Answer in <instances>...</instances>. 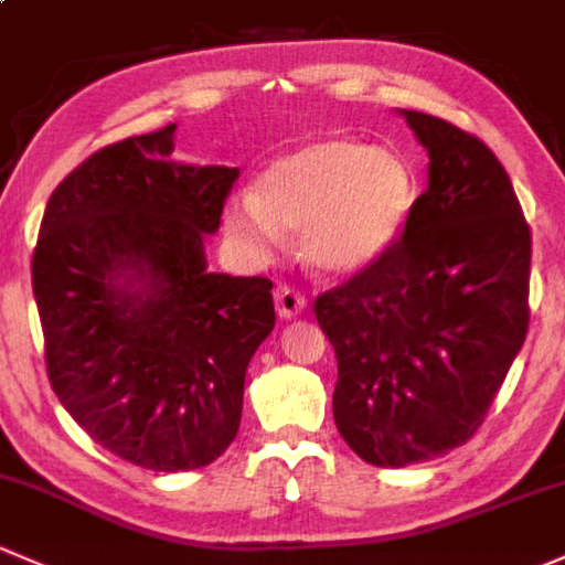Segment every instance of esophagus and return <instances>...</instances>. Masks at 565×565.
Masks as SVG:
<instances>
[{
	"label": "esophagus",
	"mask_w": 565,
	"mask_h": 565,
	"mask_svg": "<svg viewBox=\"0 0 565 565\" xmlns=\"http://www.w3.org/2000/svg\"><path fill=\"white\" fill-rule=\"evenodd\" d=\"M275 305H277V315H280L282 320H290V318H296V315L305 312L307 299H305V294H299V290L290 288V285H277Z\"/></svg>",
	"instance_id": "34e87169"
}]
</instances>
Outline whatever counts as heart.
<instances>
[{
	"label": "heart",
	"mask_w": 565,
	"mask_h": 565,
	"mask_svg": "<svg viewBox=\"0 0 565 565\" xmlns=\"http://www.w3.org/2000/svg\"><path fill=\"white\" fill-rule=\"evenodd\" d=\"M412 204L415 178L402 156L353 139H320L269 163L258 196H234L226 232L253 258H269L282 228L299 232L312 269L353 275L396 242Z\"/></svg>",
	"instance_id": "heart-1"
}]
</instances>
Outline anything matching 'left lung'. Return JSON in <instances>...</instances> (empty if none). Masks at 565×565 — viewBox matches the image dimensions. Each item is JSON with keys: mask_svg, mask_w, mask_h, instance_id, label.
<instances>
[{"mask_svg": "<svg viewBox=\"0 0 565 565\" xmlns=\"http://www.w3.org/2000/svg\"><path fill=\"white\" fill-rule=\"evenodd\" d=\"M402 115L428 150V188L374 264L315 299L339 434L393 469L475 436L531 320V228L507 169L469 131Z\"/></svg>", "mask_w": 565, "mask_h": 565, "instance_id": "8db88e82", "label": "left lung"}]
</instances>
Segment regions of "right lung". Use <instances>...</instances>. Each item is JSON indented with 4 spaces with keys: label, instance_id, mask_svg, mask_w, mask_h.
Instances as JSON below:
<instances>
[{
    "label": "right lung",
    "instance_id": "obj_1",
    "mask_svg": "<svg viewBox=\"0 0 565 565\" xmlns=\"http://www.w3.org/2000/svg\"><path fill=\"white\" fill-rule=\"evenodd\" d=\"M174 124L96 150L47 199L32 256L47 380L96 445L191 471L232 445L271 280L207 271L239 169L172 161Z\"/></svg>",
    "mask_w": 565,
    "mask_h": 565
}]
</instances>
